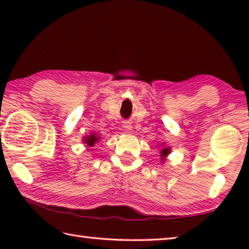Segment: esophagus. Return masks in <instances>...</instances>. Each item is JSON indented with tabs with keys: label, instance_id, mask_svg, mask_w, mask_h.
Returning <instances> with one entry per match:
<instances>
[{
	"label": "esophagus",
	"instance_id": "1",
	"mask_svg": "<svg viewBox=\"0 0 249 249\" xmlns=\"http://www.w3.org/2000/svg\"><path fill=\"white\" fill-rule=\"evenodd\" d=\"M123 127H124V129L125 130H132V125H130L129 123H124L123 124Z\"/></svg>",
	"mask_w": 249,
	"mask_h": 249
}]
</instances>
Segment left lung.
Wrapping results in <instances>:
<instances>
[{
  "instance_id": "obj_1",
  "label": "left lung",
  "mask_w": 249,
  "mask_h": 249,
  "mask_svg": "<svg viewBox=\"0 0 249 249\" xmlns=\"http://www.w3.org/2000/svg\"><path fill=\"white\" fill-rule=\"evenodd\" d=\"M171 153V147H168V146H163L161 150H160V160H161V162H165V160L167 158V156Z\"/></svg>"
}]
</instances>
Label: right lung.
Instances as JSON below:
<instances>
[{"mask_svg": "<svg viewBox=\"0 0 249 249\" xmlns=\"http://www.w3.org/2000/svg\"><path fill=\"white\" fill-rule=\"evenodd\" d=\"M101 138L99 135H96L95 132H91L89 135H88V136H84L82 138V142L89 147H92V146H94L96 142H99Z\"/></svg>", "mask_w": 249, "mask_h": 249, "instance_id": "1", "label": "right lung"}]
</instances>
